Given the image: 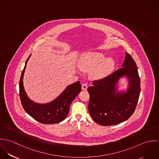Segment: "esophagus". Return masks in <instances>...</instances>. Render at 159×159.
I'll list each match as a JSON object with an SVG mask.
<instances>
[{"label":"esophagus","instance_id":"obj_1","mask_svg":"<svg viewBox=\"0 0 159 159\" xmlns=\"http://www.w3.org/2000/svg\"><path fill=\"white\" fill-rule=\"evenodd\" d=\"M81 87H82V89H83V90L86 91V90H87V88H88V84L86 83H84L82 84Z\"/></svg>","mask_w":159,"mask_h":159}]
</instances>
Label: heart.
Returning a JSON list of instances; mask_svg holds the SVG:
<instances>
[{"label":"heart","instance_id":"heart-1","mask_svg":"<svg viewBox=\"0 0 159 159\" xmlns=\"http://www.w3.org/2000/svg\"><path fill=\"white\" fill-rule=\"evenodd\" d=\"M115 61L101 52H88L81 59V66L88 70H95L93 75L96 78H103L109 75L114 69Z\"/></svg>","mask_w":159,"mask_h":159}]
</instances>
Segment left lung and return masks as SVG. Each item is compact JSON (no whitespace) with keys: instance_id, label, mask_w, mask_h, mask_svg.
Segmentation results:
<instances>
[{"instance_id":"1","label":"left lung","mask_w":159,"mask_h":159,"mask_svg":"<svg viewBox=\"0 0 159 159\" xmlns=\"http://www.w3.org/2000/svg\"><path fill=\"white\" fill-rule=\"evenodd\" d=\"M129 79L126 93L116 91L119 79ZM88 88L90 95L88 110L93 120L103 126L113 125L127 120L134 113L140 93V78L135 61L127 52L122 68L105 78L93 81Z\"/></svg>"}]
</instances>
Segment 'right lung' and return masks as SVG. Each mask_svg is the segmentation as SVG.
Listing matches in <instances>:
<instances>
[{
	"label": "right lung",
	"instance_id": "right-lung-1",
	"mask_svg": "<svg viewBox=\"0 0 159 159\" xmlns=\"http://www.w3.org/2000/svg\"><path fill=\"white\" fill-rule=\"evenodd\" d=\"M30 56L25 61L20 80V96L21 102L25 111L37 121L45 124H56L64 120L67 116L70 106L80 92L81 85L76 81L70 85L54 101L47 104H37L31 101L25 93L23 86V78L26 64Z\"/></svg>",
	"mask_w": 159,
	"mask_h": 159
}]
</instances>
